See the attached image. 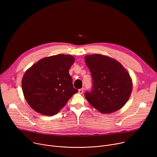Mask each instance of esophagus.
Wrapping results in <instances>:
<instances>
[{
  "mask_svg": "<svg viewBox=\"0 0 157 157\" xmlns=\"http://www.w3.org/2000/svg\"><path fill=\"white\" fill-rule=\"evenodd\" d=\"M78 93H79V94H82L83 93V89L82 88H81V89H79L78 90Z\"/></svg>",
  "mask_w": 157,
  "mask_h": 157,
  "instance_id": "obj_1",
  "label": "esophagus"
}]
</instances>
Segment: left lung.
<instances>
[{
  "mask_svg": "<svg viewBox=\"0 0 157 157\" xmlns=\"http://www.w3.org/2000/svg\"><path fill=\"white\" fill-rule=\"evenodd\" d=\"M84 60L93 78L92 91L84 94L87 101L102 114L121 109L132 91L128 71L116 59L105 55H86Z\"/></svg>",
  "mask_w": 157,
  "mask_h": 157,
  "instance_id": "obj_1",
  "label": "left lung"
}]
</instances>
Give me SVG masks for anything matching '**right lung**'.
<instances>
[{"mask_svg": "<svg viewBox=\"0 0 157 157\" xmlns=\"http://www.w3.org/2000/svg\"><path fill=\"white\" fill-rule=\"evenodd\" d=\"M75 58L59 54L41 59L25 73L21 87L27 103L47 116L58 114L78 90L69 74Z\"/></svg>", "mask_w": 157, "mask_h": 157, "instance_id": "add662e5", "label": "right lung"}]
</instances>
